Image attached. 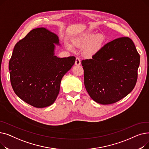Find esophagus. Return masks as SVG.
<instances>
[{
  "label": "esophagus",
  "mask_w": 149,
  "mask_h": 149,
  "mask_svg": "<svg viewBox=\"0 0 149 149\" xmlns=\"http://www.w3.org/2000/svg\"><path fill=\"white\" fill-rule=\"evenodd\" d=\"M75 64L76 65H80L81 64V60L79 57H77L76 60H75Z\"/></svg>",
  "instance_id": "esophagus-1"
}]
</instances>
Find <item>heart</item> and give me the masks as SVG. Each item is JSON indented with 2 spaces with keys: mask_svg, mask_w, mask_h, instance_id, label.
Masks as SVG:
<instances>
[{
  "mask_svg": "<svg viewBox=\"0 0 149 149\" xmlns=\"http://www.w3.org/2000/svg\"><path fill=\"white\" fill-rule=\"evenodd\" d=\"M104 43V38L103 36L98 35L95 33H89L84 36L77 38L73 40V45L77 48H84L83 54L86 57L92 58L103 48ZM66 48L73 51L74 47L72 44L66 43Z\"/></svg>",
  "mask_w": 149,
  "mask_h": 149,
  "instance_id": "b5f03b06",
  "label": "heart"
}]
</instances>
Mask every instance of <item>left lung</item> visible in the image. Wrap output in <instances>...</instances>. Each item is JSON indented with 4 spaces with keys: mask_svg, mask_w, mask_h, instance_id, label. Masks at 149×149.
Segmentation results:
<instances>
[{
    "mask_svg": "<svg viewBox=\"0 0 149 149\" xmlns=\"http://www.w3.org/2000/svg\"><path fill=\"white\" fill-rule=\"evenodd\" d=\"M139 62V55L129 37L116 38L92 58L82 60L85 88L91 98L110 104L126 97L136 83Z\"/></svg>",
    "mask_w": 149,
    "mask_h": 149,
    "instance_id": "left-lung-1",
    "label": "left lung"
}]
</instances>
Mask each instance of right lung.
<instances>
[{
  "mask_svg": "<svg viewBox=\"0 0 149 149\" xmlns=\"http://www.w3.org/2000/svg\"><path fill=\"white\" fill-rule=\"evenodd\" d=\"M57 34L45 28L30 32L15 45L9 62L12 88L21 100L35 107L52 104L61 79L71 69L75 57L55 56Z\"/></svg>",
  "mask_w": 149,
  "mask_h": 149,
  "instance_id": "obj_1",
  "label": "right lung"
}]
</instances>
